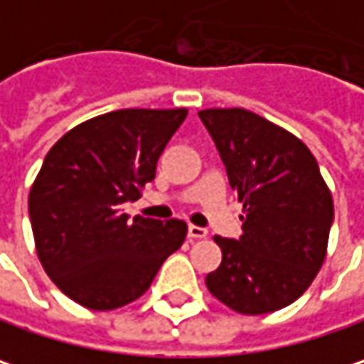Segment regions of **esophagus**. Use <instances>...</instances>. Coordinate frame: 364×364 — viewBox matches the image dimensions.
<instances>
[{
    "mask_svg": "<svg viewBox=\"0 0 364 364\" xmlns=\"http://www.w3.org/2000/svg\"><path fill=\"white\" fill-rule=\"evenodd\" d=\"M207 236V230L205 228H200V225H188V238L191 240H200V238H205Z\"/></svg>",
    "mask_w": 364,
    "mask_h": 364,
    "instance_id": "1",
    "label": "esophagus"
}]
</instances>
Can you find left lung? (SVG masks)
I'll use <instances>...</instances> for the list:
<instances>
[{
  "mask_svg": "<svg viewBox=\"0 0 364 364\" xmlns=\"http://www.w3.org/2000/svg\"><path fill=\"white\" fill-rule=\"evenodd\" d=\"M242 203L240 238H221V263L205 284L242 315L279 311L304 294L321 269L333 200L306 144L248 109H203Z\"/></svg>",
  "mask_w": 364,
  "mask_h": 364,
  "instance_id": "1",
  "label": "left lung"
}]
</instances>
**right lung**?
Returning <instances> with one entry per match:
<instances>
[{"instance_id": "add662e5", "label": "right lung", "mask_w": 364, "mask_h": 364, "mask_svg": "<svg viewBox=\"0 0 364 364\" xmlns=\"http://www.w3.org/2000/svg\"><path fill=\"white\" fill-rule=\"evenodd\" d=\"M186 109H117L65 132L28 195L41 265L68 299L112 311L141 299L186 223L124 213L155 178Z\"/></svg>"}]
</instances>
